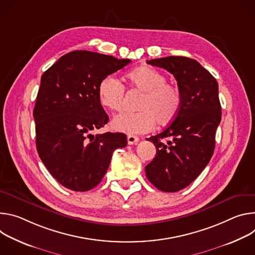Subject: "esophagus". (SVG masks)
Here are the masks:
<instances>
[{"instance_id":"1","label":"esophagus","mask_w":255,"mask_h":255,"mask_svg":"<svg viewBox=\"0 0 255 255\" xmlns=\"http://www.w3.org/2000/svg\"><path fill=\"white\" fill-rule=\"evenodd\" d=\"M138 137L135 135H128V145H136L138 142Z\"/></svg>"}]
</instances>
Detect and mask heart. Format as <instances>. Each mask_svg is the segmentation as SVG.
Wrapping results in <instances>:
<instances>
[{
	"label": "heart",
	"mask_w": 255,
	"mask_h": 255,
	"mask_svg": "<svg viewBox=\"0 0 255 255\" xmlns=\"http://www.w3.org/2000/svg\"><path fill=\"white\" fill-rule=\"evenodd\" d=\"M130 87L143 93L137 105L138 112L122 113L113 119L112 128L128 135L151 131L156 122L168 125L173 122L182 106V94L174 84L167 83L166 76L160 71L142 66L127 75ZM100 104L111 111H120L125 98L124 84L116 76L104 77L97 89Z\"/></svg>",
	"instance_id": "heart-1"
}]
</instances>
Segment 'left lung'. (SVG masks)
Listing matches in <instances>:
<instances>
[{
  "mask_svg": "<svg viewBox=\"0 0 255 255\" xmlns=\"http://www.w3.org/2000/svg\"><path fill=\"white\" fill-rule=\"evenodd\" d=\"M147 64L171 73L182 94L176 119L162 132L148 138L157 154L145 168L155 187L175 192L199 176L213 156L222 113L219 86L199 62L185 56H166Z\"/></svg>",
  "mask_w": 255,
  "mask_h": 255,
  "instance_id": "left-lung-1",
  "label": "left lung"
}]
</instances>
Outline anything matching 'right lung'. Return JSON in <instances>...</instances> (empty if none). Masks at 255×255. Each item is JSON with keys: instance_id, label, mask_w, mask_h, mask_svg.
I'll list each match as a JSON object with an SVG mask.
<instances>
[{"instance_id": "right-lung-1", "label": "right lung", "mask_w": 255, "mask_h": 255, "mask_svg": "<svg viewBox=\"0 0 255 255\" xmlns=\"http://www.w3.org/2000/svg\"><path fill=\"white\" fill-rule=\"evenodd\" d=\"M131 61L88 50H74L41 76L33 110L38 155L49 173L74 191L95 187L112 153L127 146L123 132L93 134L108 123L98 100L100 81Z\"/></svg>"}]
</instances>
